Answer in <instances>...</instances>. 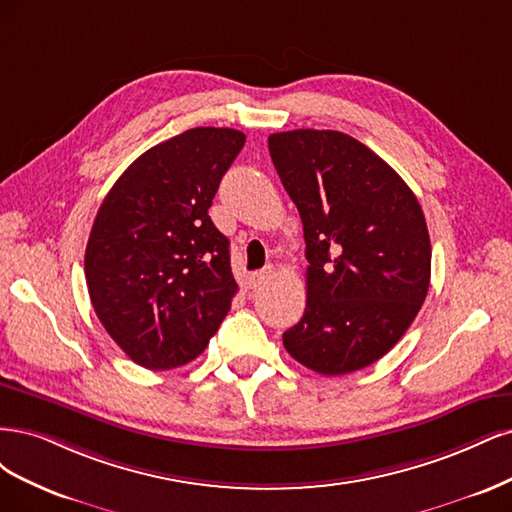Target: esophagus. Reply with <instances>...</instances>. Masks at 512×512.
<instances>
[{"label":"esophagus","mask_w":512,"mask_h":512,"mask_svg":"<svg viewBox=\"0 0 512 512\" xmlns=\"http://www.w3.org/2000/svg\"><path fill=\"white\" fill-rule=\"evenodd\" d=\"M272 276V268H266V270H259V272H253L251 276H249V287L251 289H257V287H261L263 283H266V280Z\"/></svg>","instance_id":"esophagus-1"}]
</instances>
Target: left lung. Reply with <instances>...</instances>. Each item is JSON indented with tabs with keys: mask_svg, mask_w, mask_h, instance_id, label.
<instances>
[{
	"mask_svg": "<svg viewBox=\"0 0 512 512\" xmlns=\"http://www.w3.org/2000/svg\"><path fill=\"white\" fill-rule=\"evenodd\" d=\"M268 148L304 225L306 310L287 353L325 376L374 364L415 321L430 289L421 204L389 163L334 129L272 134Z\"/></svg>",
	"mask_w": 512,
	"mask_h": 512,
	"instance_id": "8db88e82",
	"label": "left lung"
}]
</instances>
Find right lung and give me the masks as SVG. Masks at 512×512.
<instances>
[{"mask_svg":"<svg viewBox=\"0 0 512 512\" xmlns=\"http://www.w3.org/2000/svg\"><path fill=\"white\" fill-rule=\"evenodd\" d=\"M246 136L195 127L148 148L97 210L85 274L97 319L148 370L189 364L217 334L238 285L208 217Z\"/></svg>","mask_w":512,"mask_h":512,"instance_id":"obj_1","label":"right lung"}]
</instances>
